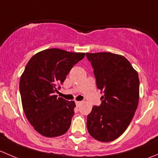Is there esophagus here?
I'll use <instances>...</instances> for the list:
<instances>
[{"instance_id":"esophagus-1","label":"esophagus","mask_w":158,"mask_h":158,"mask_svg":"<svg viewBox=\"0 0 158 158\" xmlns=\"http://www.w3.org/2000/svg\"><path fill=\"white\" fill-rule=\"evenodd\" d=\"M81 103V101H75V104L77 105V106H79Z\"/></svg>"}]
</instances>
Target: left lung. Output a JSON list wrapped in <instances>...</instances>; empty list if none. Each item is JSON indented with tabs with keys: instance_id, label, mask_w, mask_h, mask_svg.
<instances>
[{
	"instance_id": "obj_1",
	"label": "left lung",
	"mask_w": 158,
	"mask_h": 158,
	"mask_svg": "<svg viewBox=\"0 0 158 158\" xmlns=\"http://www.w3.org/2000/svg\"><path fill=\"white\" fill-rule=\"evenodd\" d=\"M86 56L94 68L97 88L104 94L101 104L94 106L87 115V130L98 141H114L129 126L138 107L139 74L122 55L98 52Z\"/></svg>"
}]
</instances>
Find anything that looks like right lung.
<instances>
[{"mask_svg": "<svg viewBox=\"0 0 158 158\" xmlns=\"http://www.w3.org/2000/svg\"><path fill=\"white\" fill-rule=\"evenodd\" d=\"M84 56L85 53L50 48L34 55L27 63L19 81L21 100L27 119L42 135L57 137L69 129L75 103L55 94Z\"/></svg>", "mask_w": 158, "mask_h": 158, "instance_id": "obj_1", "label": "right lung"}]
</instances>
